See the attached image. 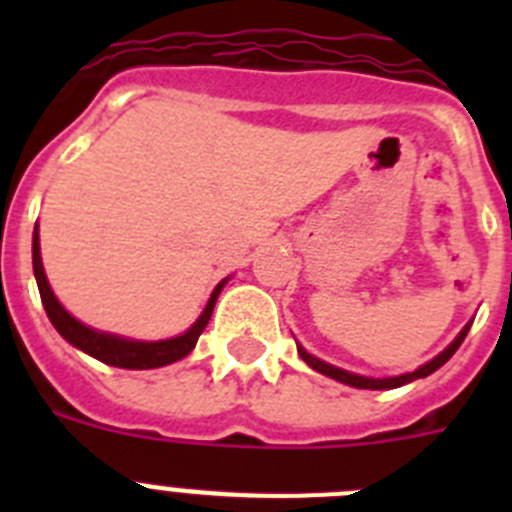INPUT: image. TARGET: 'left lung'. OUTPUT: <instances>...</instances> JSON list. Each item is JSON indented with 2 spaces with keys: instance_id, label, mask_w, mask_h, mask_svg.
I'll list each match as a JSON object with an SVG mask.
<instances>
[{
  "instance_id": "8db88e82",
  "label": "left lung",
  "mask_w": 512,
  "mask_h": 512,
  "mask_svg": "<svg viewBox=\"0 0 512 512\" xmlns=\"http://www.w3.org/2000/svg\"><path fill=\"white\" fill-rule=\"evenodd\" d=\"M469 325H472V323H469ZM469 325H467V328H464V330H461L459 336H456V341L451 343V346L446 348V351H441V354H438L436 359L428 361V364H423V366H420V369H415L413 374H402V377H390V379H369V377H359V374L343 372V369H338V366H330V364H325V361L315 359V356L307 354V351H305V348H302V346H297V351H300L302 361H305L307 366H312V369H315V372L325 374V377L338 379V382L351 384V387H359V390H392V387H402V384L415 382V379L428 377V374H433V372H436V369H441V366L446 364V361H449L451 356L456 354V348L461 346V341H464V338H467Z\"/></svg>"
}]
</instances>
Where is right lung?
<instances>
[{
    "label": "right lung",
    "mask_w": 512,
    "mask_h": 512,
    "mask_svg": "<svg viewBox=\"0 0 512 512\" xmlns=\"http://www.w3.org/2000/svg\"><path fill=\"white\" fill-rule=\"evenodd\" d=\"M33 271H35V279H38L40 300H43V307L45 312H48V318H51L53 328H56L66 341L74 343L76 348H81L84 354L94 356V359H99L102 364L120 366V369H156V366H166L184 359V356L194 348L197 338L202 336V330L207 328V323H210L212 307H215L217 295H220V289H223L225 284V282L217 284L210 302H207L205 312L200 315V320H197V323H194L184 336L169 338V341L146 343V341H128V338L110 336V333H99V330L81 325L79 320L71 318L69 312L63 310L61 302L56 300V295H53L51 287H48V279H45L43 261H40L38 225H35V235H33Z\"/></svg>",
    "instance_id": "1"
}]
</instances>
